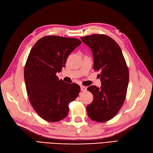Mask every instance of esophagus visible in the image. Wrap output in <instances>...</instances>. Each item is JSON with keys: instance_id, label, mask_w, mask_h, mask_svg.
<instances>
[{"instance_id": "esophagus-1", "label": "esophagus", "mask_w": 153, "mask_h": 153, "mask_svg": "<svg viewBox=\"0 0 153 153\" xmlns=\"http://www.w3.org/2000/svg\"><path fill=\"white\" fill-rule=\"evenodd\" d=\"M81 91H86L87 87L83 85H81Z\"/></svg>"}]
</instances>
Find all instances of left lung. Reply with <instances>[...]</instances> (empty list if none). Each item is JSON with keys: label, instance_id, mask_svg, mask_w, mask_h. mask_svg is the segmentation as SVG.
I'll return each mask as SVG.
<instances>
[{"label": "left lung", "instance_id": "left-lung-1", "mask_svg": "<svg viewBox=\"0 0 153 153\" xmlns=\"http://www.w3.org/2000/svg\"><path fill=\"white\" fill-rule=\"evenodd\" d=\"M91 50L93 68L100 71L101 87L89 86L93 100L87 106L89 118L105 122L114 118L126 99L129 82V71L120 46L108 36L93 34L81 37Z\"/></svg>", "mask_w": 153, "mask_h": 153}]
</instances>
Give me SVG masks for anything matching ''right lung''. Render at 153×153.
Wrapping results in <instances>:
<instances>
[{
  "label": "right lung",
  "mask_w": 153,
  "mask_h": 153,
  "mask_svg": "<svg viewBox=\"0 0 153 153\" xmlns=\"http://www.w3.org/2000/svg\"><path fill=\"white\" fill-rule=\"evenodd\" d=\"M81 43L76 38L48 35L38 40L29 54L24 68L25 87L31 105L46 121L56 122L66 118L69 104L79 95V85L59 80L56 74Z\"/></svg>",
  "instance_id": "obj_1"
}]
</instances>
